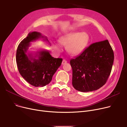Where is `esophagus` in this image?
<instances>
[{"label": "esophagus", "mask_w": 127, "mask_h": 127, "mask_svg": "<svg viewBox=\"0 0 127 127\" xmlns=\"http://www.w3.org/2000/svg\"><path fill=\"white\" fill-rule=\"evenodd\" d=\"M67 62V61H66V60H63V61H62V65H64L65 64H66Z\"/></svg>", "instance_id": "esophagus-1"}]
</instances>
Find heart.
Here are the masks:
<instances>
[{
	"instance_id": "1",
	"label": "heart",
	"mask_w": 127,
	"mask_h": 127,
	"mask_svg": "<svg viewBox=\"0 0 127 127\" xmlns=\"http://www.w3.org/2000/svg\"><path fill=\"white\" fill-rule=\"evenodd\" d=\"M90 41V35L88 33L72 32L61 37L59 42L61 45L66 46V49L71 56H78L85 49ZM55 48L60 50V47L55 44Z\"/></svg>"
}]
</instances>
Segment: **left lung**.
Here are the masks:
<instances>
[{"instance_id": "1", "label": "left lung", "mask_w": 127, "mask_h": 127, "mask_svg": "<svg viewBox=\"0 0 127 127\" xmlns=\"http://www.w3.org/2000/svg\"><path fill=\"white\" fill-rule=\"evenodd\" d=\"M114 58L108 40L91 44L79 56L70 60L74 88L88 92L102 87L111 74Z\"/></svg>"}]
</instances>
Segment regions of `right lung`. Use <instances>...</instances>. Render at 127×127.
<instances>
[{
    "instance_id": "1",
    "label": "right lung",
    "mask_w": 127,
    "mask_h": 127,
    "mask_svg": "<svg viewBox=\"0 0 127 127\" xmlns=\"http://www.w3.org/2000/svg\"><path fill=\"white\" fill-rule=\"evenodd\" d=\"M39 39L50 45L47 37L40 32H30L19 44L16 56L20 74L35 87H43L48 84L62 62V59L54 58L45 49H40L33 53L29 52L31 43Z\"/></svg>"
}]
</instances>
